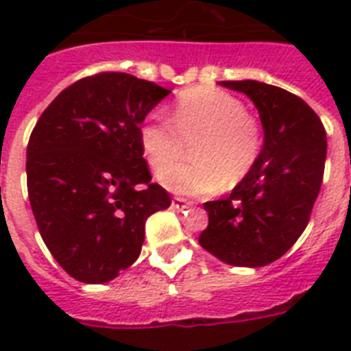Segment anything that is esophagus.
Wrapping results in <instances>:
<instances>
[{"label": "esophagus", "instance_id": "obj_1", "mask_svg": "<svg viewBox=\"0 0 351 351\" xmlns=\"http://www.w3.org/2000/svg\"><path fill=\"white\" fill-rule=\"evenodd\" d=\"M191 204L187 202L186 198H180V197H175L173 200H171V208L173 209H186L189 208Z\"/></svg>", "mask_w": 351, "mask_h": 351}]
</instances>
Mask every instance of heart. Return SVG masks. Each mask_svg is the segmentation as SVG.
Segmentation results:
<instances>
[{"label":"heart","instance_id":"1","mask_svg":"<svg viewBox=\"0 0 351 351\" xmlns=\"http://www.w3.org/2000/svg\"><path fill=\"white\" fill-rule=\"evenodd\" d=\"M189 139L193 160L171 166L183 156ZM140 143L154 171L166 167L160 182L169 191L206 197L250 175L261 158L264 138L258 121L237 96L198 85L182 90L171 118L158 111L149 114L140 127Z\"/></svg>","mask_w":351,"mask_h":351}]
</instances>
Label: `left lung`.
Masks as SVG:
<instances>
[{
    "label": "left lung",
    "mask_w": 351,
    "mask_h": 351,
    "mask_svg": "<svg viewBox=\"0 0 351 351\" xmlns=\"http://www.w3.org/2000/svg\"><path fill=\"white\" fill-rule=\"evenodd\" d=\"M250 96L261 114L264 147L250 175L224 200L204 204L198 242L226 264L261 267L297 242L310 222L326 162V131L297 95L255 80L219 82Z\"/></svg>",
    "instance_id": "left-lung-1"
}]
</instances>
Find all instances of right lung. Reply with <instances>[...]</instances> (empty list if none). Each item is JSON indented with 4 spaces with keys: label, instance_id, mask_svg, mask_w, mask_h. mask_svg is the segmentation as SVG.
<instances>
[{
    "label": "right lung",
    "instance_id": "1",
    "mask_svg": "<svg viewBox=\"0 0 351 351\" xmlns=\"http://www.w3.org/2000/svg\"><path fill=\"white\" fill-rule=\"evenodd\" d=\"M171 90L127 73L87 76L51 101L27 145L41 239L73 278L104 284L136 261L149 215L171 206L151 182L140 123Z\"/></svg>",
    "mask_w": 351,
    "mask_h": 351
}]
</instances>
